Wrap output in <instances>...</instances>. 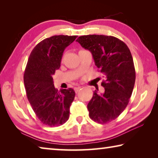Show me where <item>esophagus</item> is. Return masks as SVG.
I'll list each match as a JSON object with an SVG mask.
<instances>
[{"instance_id": "1", "label": "esophagus", "mask_w": 158, "mask_h": 158, "mask_svg": "<svg viewBox=\"0 0 158 158\" xmlns=\"http://www.w3.org/2000/svg\"><path fill=\"white\" fill-rule=\"evenodd\" d=\"M80 89H81V87H75L74 88V91H75V93H78Z\"/></svg>"}]
</instances>
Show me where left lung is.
Returning a JSON list of instances; mask_svg holds the SVG:
<instances>
[{
    "mask_svg": "<svg viewBox=\"0 0 158 158\" xmlns=\"http://www.w3.org/2000/svg\"><path fill=\"white\" fill-rule=\"evenodd\" d=\"M77 42L91 52L95 65L105 80V93H93L87 108L98 123L114 121L126 108L135 82V69L129 48L121 40L103 35L80 36Z\"/></svg>",
    "mask_w": 158,
    "mask_h": 158,
    "instance_id": "8db88e82",
    "label": "left lung"
}]
</instances>
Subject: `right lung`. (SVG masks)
Here are the masks:
<instances>
[{"instance_id":"add662e5","label":"right lung","mask_w":158,"mask_h":158,"mask_svg":"<svg viewBox=\"0 0 158 158\" xmlns=\"http://www.w3.org/2000/svg\"><path fill=\"white\" fill-rule=\"evenodd\" d=\"M77 35H54L37 44L26 65L23 82L28 100L42 123L56 127L65 123L69 116V106L75 92L73 89L58 91L52 76L59 69L65 48Z\"/></svg>"}]
</instances>
